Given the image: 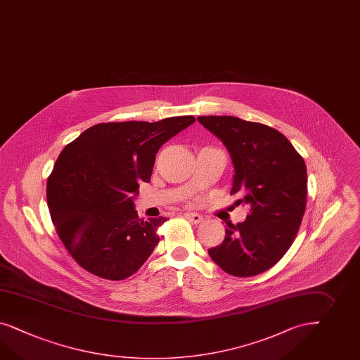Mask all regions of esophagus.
I'll list each match as a JSON object with an SVG mask.
<instances>
[{"instance_id": "esophagus-1", "label": "esophagus", "mask_w": 360, "mask_h": 360, "mask_svg": "<svg viewBox=\"0 0 360 360\" xmlns=\"http://www.w3.org/2000/svg\"><path fill=\"white\" fill-rule=\"evenodd\" d=\"M185 216L187 220H190L191 223L194 224H199L203 220V216L199 214H191V212H190V214H185Z\"/></svg>"}]
</instances>
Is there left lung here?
Listing matches in <instances>:
<instances>
[{"label": "left lung", "mask_w": 360, "mask_h": 360, "mask_svg": "<svg viewBox=\"0 0 360 360\" xmlns=\"http://www.w3.org/2000/svg\"><path fill=\"white\" fill-rule=\"evenodd\" d=\"M233 162L231 194L250 205L243 223H228L225 238L208 250L224 271L248 278L271 269L291 248L307 205V166L290 140L271 127L236 117H199Z\"/></svg>", "instance_id": "1"}]
</instances>
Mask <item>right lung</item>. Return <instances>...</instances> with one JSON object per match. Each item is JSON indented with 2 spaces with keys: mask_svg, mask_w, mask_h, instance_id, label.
I'll use <instances>...</instances> for the list:
<instances>
[{
  "mask_svg": "<svg viewBox=\"0 0 360 360\" xmlns=\"http://www.w3.org/2000/svg\"><path fill=\"white\" fill-rule=\"evenodd\" d=\"M194 122L187 115L101 123L63 149L47 181V203L60 240L82 269L123 281L149 258L167 219L139 217V184L150 181L158 149Z\"/></svg>",
  "mask_w": 360,
  "mask_h": 360,
  "instance_id": "right-lung-1",
  "label": "right lung"
}]
</instances>
